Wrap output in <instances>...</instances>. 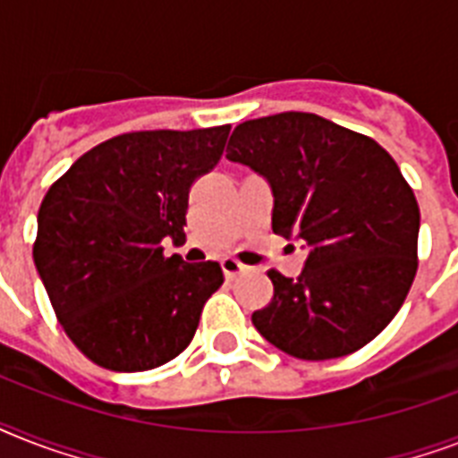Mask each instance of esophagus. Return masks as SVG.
<instances>
[{"instance_id":"1","label":"esophagus","mask_w":458,"mask_h":458,"mask_svg":"<svg viewBox=\"0 0 458 458\" xmlns=\"http://www.w3.org/2000/svg\"><path fill=\"white\" fill-rule=\"evenodd\" d=\"M221 266H223V273H225V278L228 280L237 278V276H240V273H244V268H247V266L240 264L237 259H230V257L223 259Z\"/></svg>"}]
</instances>
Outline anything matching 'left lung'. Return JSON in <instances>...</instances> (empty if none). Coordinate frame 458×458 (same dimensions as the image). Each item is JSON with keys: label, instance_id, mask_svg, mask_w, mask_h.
<instances>
[{"label": "left lung", "instance_id": "obj_1", "mask_svg": "<svg viewBox=\"0 0 458 458\" xmlns=\"http://www.w3.org/2000/svg\"><path fill=\"white\" fill-rule=\"evenodd\" d=\"M225 157L261 175L273 233L297 240L304 271H271L273 300L251 323L304 361L347 356L394 318L416 276L420 211L394 158L376 140L316 114L244 121Z\"/></svg>", "mask_w": 458, "mask_h": 458}]
</instances>
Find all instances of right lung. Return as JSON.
Here are the masks:
<instances>
[{
    "instance_id": "obj_1",
    "label": "right lung",
    "mask_w": 458,
    "mask_h": 458,
    "mask_svg": "<svg viewBox=\"0 0 458 458\" xmlns=\"http://www.w3.org/2000/svg\"><path fill=\"white\" fill-rule=\"evenodd\" d=\"M228 132H125L82 154L45 194L35 268L68 337L104 369L175 359L223 285L216 261L165 257L161 242L185 237L190 187L218 164Z\"/></svg>"
}]
</instances>
